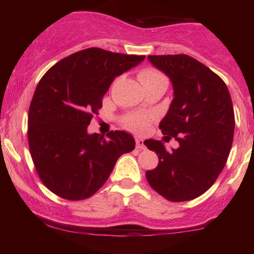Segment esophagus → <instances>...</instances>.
<instances>
[{"mask_svg":"<svg viewBox=\"0 0 254 254\" xmlns=\"http://www.w3.org/2000/svg\"><path fill=\"white\" fill-rule=\"evenodd\" d=\"M135 143H136V148L140 149V150H144V149H145L144 142H143V140H142V138H138V137L135 138Z\"/></svg>","mask_w":254,"mask_h":254,"instance_id":"obj_1","label":"esophagus"}]
</instances>
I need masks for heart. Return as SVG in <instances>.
Returning <instances> with one entry per match:
<instances>
[{
  "mask_svg": "<svg viewBox=\"0 0 254 254\" xmlns=\"http://www.w3.org/2000/svg\"><path fill=\"white\" fill-rule=\"evenodd\" d=\"M138 79L142 83L144 89L151 88V86L162 85L168 88L169 78L164 72L154 67H147L141 69L137 75ZM152 121L151 114L145 113H128L123 117L121 124L128 130L135 131V133H145L150 127Z\"/></svg>",
  "mask_w": 254,
  "mask_h": 254,
  "instance_id": "heart-1",
  "label": "heart"
}]
</instances>
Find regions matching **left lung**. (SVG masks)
<instances>
[{"label":"left lung","mask_w":254,"mask_h":254,"mask_svg":"<svg viewBox=\"0 0 254 254\" xmlns=\"http://www.w3.org/2000/svg\"><path fill=\"white\" fill-rule=\"evenodd\" d=\"M148 59L172 82L175 98L159 129L179 147L166 150L162 141L145 140L158 156V165L145 177L166 200H193L210 189L227 163L235 130L230 93L220 76L190 55Z\"/></svg>","instance_id":"obj_1"}]
</instances>
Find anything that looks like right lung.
Here are the masks:
<instances>
[{
  "instance_id": "right-lung-1",
  "label": "right lung",
  "mask_w": 254,
  "mask_h": 254,
  "mask_svg": "<svg viewBox=\"0 0 254 254\" xmlns=\"http://www.w3.org/2000/svg\"><path fill=\"white\" fill-rule=\"evenodd\" d=\"M144 59L91 47L62 59L41 77L30 104L27 140L38 176L55 195L88 199L118 158L135 148L125 131L111 130L105 138L86 128L113 79Z\"/></svg>"
}]
</instances>
